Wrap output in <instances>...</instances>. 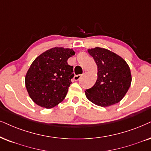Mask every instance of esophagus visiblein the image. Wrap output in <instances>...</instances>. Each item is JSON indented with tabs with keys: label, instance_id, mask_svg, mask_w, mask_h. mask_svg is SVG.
<instances>
[{
	"label": "esophagus",
	"instance_id": "esophagus-1",
	"mask_svg": "<svg viewBox=\"0 0 151 151\" xmlns=\"http://www.w3.org/2000/svg\"><path fill=\"white\" fill-rule=\"evenodd\" d=\"M81 74H78V75H75L74 77V79L75 80V81H78V80H79L81 79Z\"/></svg>",
	"mask_w": 151,
	"mask_h": 151
}]
</instances>
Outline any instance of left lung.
Instances as JSON below:
<instances>
[{"label":"left lung","mask_w":151,"mask_h":151,"mask_svg":"<svg viewBox=\"0 0 151 151\" xmlns=\"http://www.w3.org/2000/svg\"><path fill=\"white\" fill-rule=\"evenodd\" d=\"M98 66V79L94 86L86 90L88 100L96 105L106 107L119 102L131 85L129 67L125 60L106 49H88Z\"/></svg>","instance_id":"obj_1"}]
</instances>
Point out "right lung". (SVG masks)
I'll return each mask as SVG.
<instances>
[{
    "label": "right lung",
    "mask_w": 151,
    "mask_h": 151,
    "mask_svg": "<svg viewBox=\"0 0 151 151\" xmlns=\"http://www.w3.org/2000/svg\"><path fill=\"white\" fill-rule=\"evenodd\" d=\"M75 54L72 49L53 47L37 56L25 77L26 90L37 105L51 109L65 98L74 77L68 58Z\"/></svg>",
    "instance_id": "add662e5"
}]
</instances>
